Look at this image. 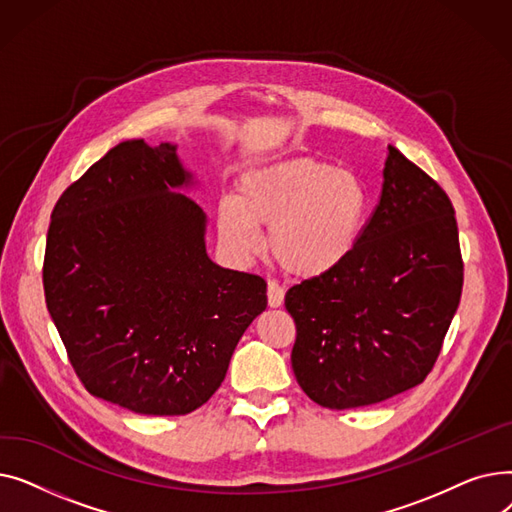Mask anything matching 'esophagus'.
Instances as JSON below:
<instances>
[{
    "label": "esophagus",
    "mask_w": 512,
    "mask_h": 512,
    "mask_svg": "<svg viewBox=\"0 0 512 512\" xmlns=\"http://www.w3.org/2000/svg\"><path fill=\"white\" fill-rule=\"evenodd\" d=\"M267 303H270V307H274V309L282 307V303H284V288L274 280L267 282Z\"/></svg>",
    "instance_id": "34e87169"
}]
</instances>
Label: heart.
I'll use <instances>...</instances> for the list:
<instances>
[{
	"label": "heart",
	"instance_id": "obj_1",
	"mask_svg": "<svg viewBox=\"0 0 512 512\" xmlns=\"http://www.w3.org/2000/svg\"><path fill=\"white\" fill-rule=\"evenodd\" d=\"M369 213L365 182L328 161L292 157L240 176L236 197L218 205V234L236 257L259 249L257 226H267L265 251L282 272L324 276L357 247Z\"/></svg>",
	"mask_w": 512,
	"mask_h": 512
}]
</instances>
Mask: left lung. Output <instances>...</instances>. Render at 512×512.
<instances>
[{
  "mask_svg": "<svg viewBox=\"0 0 512 512\" xmlns=\"http://www.w3.org/2000/svg\"><path fill=\"white\" fill-rule=\"evenodd\" d=\"M463 290L454 207L388 145L382 197L336 270L286 292L297 324L292 371L326 409L375 405L432 371Z\"/></svg>",
  "mask_w": 512,
  "mask_h": 512,
  "instance_id": "left-lung-1",
  "label": "left lung"
}]
</instances>
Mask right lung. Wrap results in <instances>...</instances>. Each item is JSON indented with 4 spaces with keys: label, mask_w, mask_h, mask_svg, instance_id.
Returning a JSON list of instances; mask_svg holds the SVG:
<instances>
[{
    "label": "right lung",
    "mask_w": 512,
    "mask_h": 512,
    "mask_svg": "<svg viewBox=\"0 0 512 512\" xmlns=\"http://www.w3.org/2000/svg\"><path fill=\"white\" fill-rule=\"evenodd\" d=\"M176 145L107 151L53 207L47 311L85 388L139 415H186L226 378L267 307L255 274L213 263Z\"/></svg>",
    "instance_id": "obj_1"
}]
</instances>
